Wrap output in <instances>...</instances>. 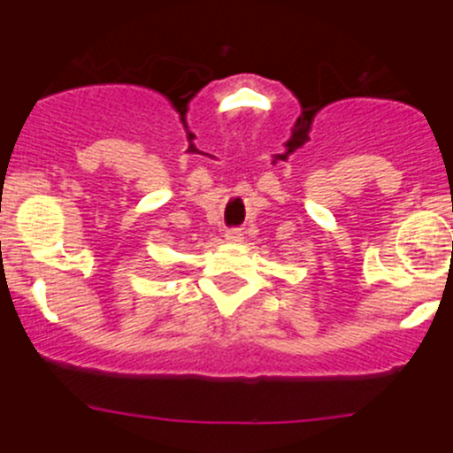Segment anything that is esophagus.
Wrapping results in <instances>:
<instances>
[{
	"mask_svg": "<svg viewBox=\"0 0 453 453\" xmlns=\"http://www.w3.org/2000/svg\"><path fill=\"white\" fill-rule=\"evenodd\" d=\"M226 241L227 243H241L243 241V232L239 227H232V230L226 232Z\"/></svg>",
	"mask_w": 453,
	"mask_h": 453,
	"instance_id": "esophagus-1",
	"label": "esophagus"
}]
</instances>
